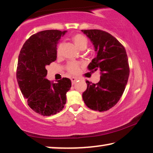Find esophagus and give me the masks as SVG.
Returning a JSON list of instances; mask_svg holds the SVG:
<instances>
[{"label": "esophagus", "instance_id": "esophagus-1", "mask_svg": "<svg viewBox=\"0 0 153 153\" xmlns=\"http://www.w3.org/2000/svg\"><path fill=\"white\" fill-rule=\"evenodd\" d=\"M77 80H78V78H74V77H72V78H71V81H72V84L75 83V82H76Z\"/></svg>", "mask_w": 153, "mask_h": 153}]
</instances>
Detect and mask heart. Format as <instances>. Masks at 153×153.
Returning <instances> with one entry per match:
<instances>
[{
    "label": "heart",
    "mask_w": 153,
    "mask_h": 153,
    "mask_svg": "<svg viewBox=\"0 0 153 153\" xmlns=\"http://www.w3.org/2000/svg\"><path fill=\"white\" fill-rule=\"evenodd\" d=\"M72 41L75 46H76L79 49L81 50L83 48L87 47L88 40L84 36H83V35L79 34L75 35L74 36H73L72 37ZM60 54H61V45H59L57 48V55L58 56H60ZM67 69H68V72H70V74H76L79 72V65L78 63H76V62H70V63L68 64V67H67Z\"/></svg>",
    "instance_id": "obj_1"
}]
</instances>
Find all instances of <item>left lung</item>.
<instances>
[{
    "label": "left lung",
    "mask_w": 153,
    "mask_h": 153,
    "mask_svg": "<svg viewBox=\"0 0 153 153\" xmlns=\"http://www.w3.org/2000/svg\"><path fill=\"white\" fill-rule=\"evenodd\" d=\"M94 45L97 56L88 68L100 71L97 83L86 81L87 89L83 93V102L94 111H105L118 103L125 91L129 68L125 47L110 33L101 30H81Z\"/></svg>",
    "instance_id": "obj_1"
}]
</instances>
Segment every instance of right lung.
<instances>
[{
	"instance_id": "1",
	"label": "right lung",
	"mask_w": 153,
	"mask_h": 153,
	"mask_svg": "<svg viewBox=\"0 0 153 153\" xmlns=\"http://www.w3.org/2000/svg\"><path fill=\"white\" fill-rule=\"evenodd\" d=\"M67 30H47L31 35L21 49L16 69L19 86L28 104L35 112L49 116L59 113L66 103L71 80L62 78L57 83L46 79L47 65L57 58V45Z\"/></svg>"
}]
</instances>
